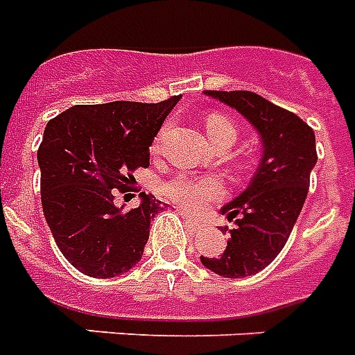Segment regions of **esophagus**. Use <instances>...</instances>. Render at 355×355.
<instances>
[{
	"mask_svg": "<svg viewBox=\"0 0 355 355\" xmlns=\"http://www.w3.org/2000/svg\"><path fill=\"white\" fill-rule=\"evenodd\" d=\"M183 218H185V223H187V225L191 226V228H193V230H196V228H202V226H204V223H202V220H200V218L191 217V215H189V213H183Z\"/></svg>",
	"mask_w": 355,
	"mask_h": 355,
	"instance_id": "esophagus-1",
	"label": "esophagus"
}]
</instances>
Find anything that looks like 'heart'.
Instances as JSON below:
<instances>
[{
  "label": "heart",
  "mask_w": 355,
  "mask_h": 355,
  "mask_svg": "<svg viewBox=\"0 0 355 355\" xmlns=\"http://www.w3.org/2000/svg\"><path fill=\"white\" fill-rule=\"evenodd\" d=\"M204 129H206L209 140H215V138L228 135V132L236 137V129L220 114H209L204 121ZM164 194L172 202L187 207L191 211H202L204 207L211 204L213 200L220 198L225 194V189L217 180H211V178L180 175V178H174L164 185Z\"/></svg>",
  "instance_id": "heart-1"
}]
</instances>
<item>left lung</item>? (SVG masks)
<instances>
[{"instance_id":"1","label":"left lung","mask_w":355,"mask_h":355,"mask_svg":"<svg viewBox=\"0 0 355 355\" xmlns=\"http://www.w3.org/2000/svg\"><path fill=\"white\" fill-rule=\"evenodd\" d=\"M239 112L257 130L260 164L249 187L223 206L220 213L236 220L220 257H200L209 271L243 279L273 262L300 217L316 164L314 130L303 119L252 92H206Z\"/></svg>"}]
</instances>
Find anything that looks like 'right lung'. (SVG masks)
Wrapping results in <instances>:
<instances>
[{"instance_id": "1", "label": "right lung", "mask_w": 355, "mask_h": 355, "mask_svg": "<svg viewBox=\"0 0 355 355\" xmlns=\"http://www.w3.org/2000/svg\"><path fill=\"white\" fill-rule=\"evenodd\" d=\"M180 98L80 105L48 121L37 151L42 213L80 273L110 279L142 260L162 202L142 193L138 207L125 211L114 204V189L129 185L132 170L149 166V146Z\"/></svg>"}]
</instances>
